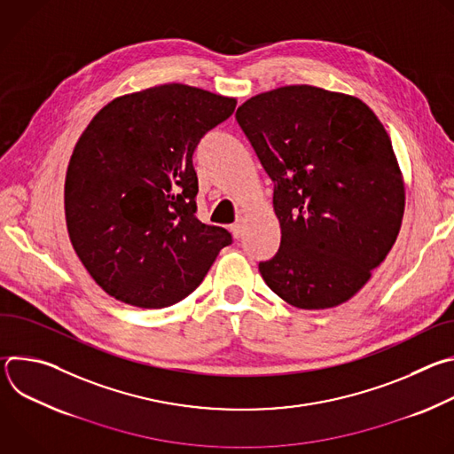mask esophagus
I'll list each match as a JSON object with an SVG mask.
<instances>
[{
  "mask_svg": "<svg viewBox=\"0 0 454 454\" xmlns=\"http://www.w3.org/2000/svg\"><path fill=\"white\" fill-rule=\"evenodd\" d=\"M231 233H233V237L235 239H240L242 237V231H244V223H242V219H237L233 224H231Z\"/></svg>",
  "mask_w": 454,
  "mask_h": 454,
  "instance_id": "1",
  "label": "esophagus"
}]
</instances>
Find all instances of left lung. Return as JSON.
Returning a JSON list of instances; mask_svg holds the SVG:
<instances>
[{"instance_id": "8db88e82", "label": "left lung", "mask_w": 454, "mask_h": 454, "mask_svg": "<svg viewBox=\"0 0 454 454\" xmlns=\"http://www.w3.org/2000/svg\"><path fill=\"white\" fill-rule=\"evenodd\" d=\"M273 181L280 247L258 262L264 282L298 309L350 300L399 235L404 184L392 140L356 97L284 86L235 113Z\"/></svg>"}]
</instances>
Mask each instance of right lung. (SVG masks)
I'll list each match as a JSON object with an SVG mask.
<instances>
[{
  "mask_svg": "<svg viewBox=\"0 0 454 454\" xmlns=\"http://www.w3.org/2000/svg\"><path fill=\"white\" fill-rule=\"evenodd\" d=\"M235 106L163 84L114 98L86 127L68 165L64 210L75 253L109 296L142 309L174 305L231 244L228 230L196 217L192 156Z\"/></svg>",
  "mask_w": 454,
  "mask_h": 454,
  "instance_id": "add662e5",
  "label": "right lung"
}]
</instances>
